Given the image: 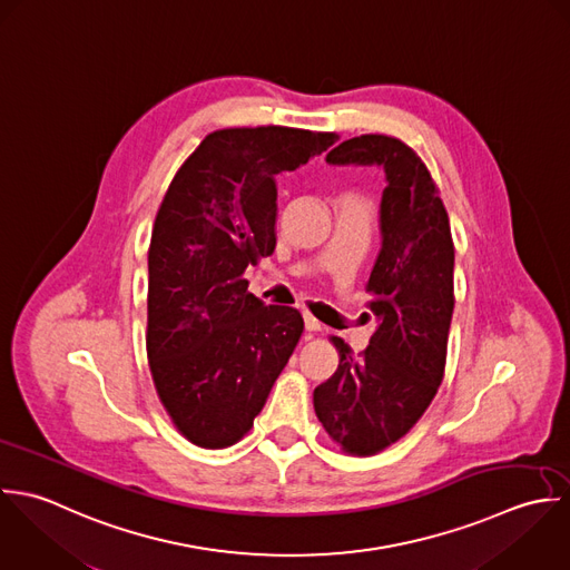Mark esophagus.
I'll list each match as a JSON object with an SVG mask.
<instances>
[{
	"label": "esophagus",
	"instance_id": "1",
	"mask_svg": "<svg viewBox=\"0 0 570 570\" xmlns=\"http://www.w3.org/2000/svg\"><path fill=\"white\" fill-rule=\"evenodd\" d=\"M304 326H306V331H311V333H317V331H322V324L313 317V315H304Z\"/></svg>",
	"mask_w": 570,
	"mask_h": 570
}]
</instances>
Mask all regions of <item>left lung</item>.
Listing matches in <instances>:
<instances>
[{"instance_id": "obj_1", "label": "left lung", "mask_w": 570, "mask_h": 570, "mask_svg": "<svg viewBox=\"0 0 570 570\" xmlns=\"http://www.w3.org/2000/svg\"><path fill=\"white\" fill-rule=\"evenodd\" d=\"M328 165L379 167L385 174L381 250L365 291L379 326L354 354L333 337L340 367L315 387V412L347 454L370 455L405 436L430 407L445 374L454 313V242L450 218L425 163L403 140L363 134L343 140Z\"/></svg>"}]
</instances>
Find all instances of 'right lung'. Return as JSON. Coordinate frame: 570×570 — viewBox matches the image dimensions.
<instances>
[{"label": "right lung", "mask_w": 570, "mask_h": 570, "mask_svg": "<svg viewBox=\"0 0 570 570\" xmlns=\"http://www.w3.org/2000/svg\"><path fill=\"white\" fill-rule=\"evenodd\" d=\"M335 140L279 125L218 129L163 198L147 255V356L165 410L194 445L237 443L302 337L299 311L266 306L242 275L275 250V176Z\"/></svg>", "instance_id": "right-lung-1"}]
</instances>
